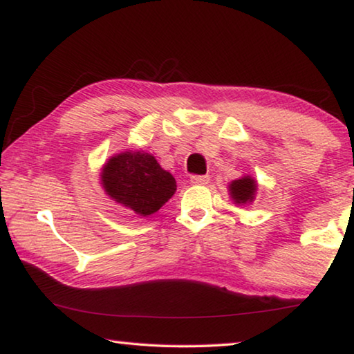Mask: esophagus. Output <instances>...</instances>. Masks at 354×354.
<instances>
[{
	"label": "esophagus",
	"instance_id": "esophagus-1",
	"mask_svg": "<svg viewBox=\"0 0 354 354\" xmlns=\"http://www.w3.org/2000/svg\"><path fill=\"white\" fill-rule=\"evenodd\" d=\"M190 183L196 185H205L209 183V175H194L190 178Z\"/></svg>",
	"mask_w": 354,
	"mask_h": 354
}]
</instances>
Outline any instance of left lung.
I'll return each instance as SVG.
<instances>
[{"instance_id": "1", "label": "left lung", "mask_w": 354, "mask_h": 354, "mask_svg": "<svg viewBox=\"0 0 354 354\" xmlns=\"http://www.w3.org/2000/svg\"><path fill=\"white\" fill-rule=\"evenodd\" d=\"M230 189H231V196L234 198V201L239 203V205H245V203L253 200L254 192H256V183L254 179H251L250 176H245L242 179H236V181H232Z\"/></svg>"}]
</instances>
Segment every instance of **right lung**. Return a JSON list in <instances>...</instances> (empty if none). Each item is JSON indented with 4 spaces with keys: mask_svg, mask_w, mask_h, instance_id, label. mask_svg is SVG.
Here are the masks:
<instances>
[{
    "mask_svg": "<svg viewBox=\"0 0 354 354\" xmlns=\"http://www.w3.org/2000/svg\"><path fill=\"white\" fill-rule=\"evenodd\" d=\"M101 183L111 198L143 217L159 211L176 190L175 178L154 156L142 151H127L109 159Z\"/></svg>",
    "mask_w": 354,
    "mask_h": 354,
    "instance_id": "add662e5",
    "label": "right lung"
}]
</instances>
